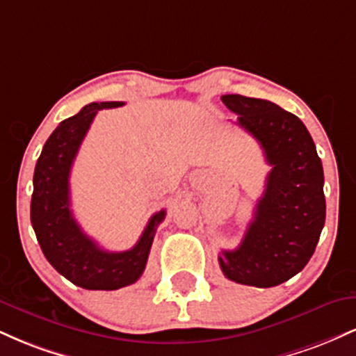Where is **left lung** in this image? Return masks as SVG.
Masks as SVG:
<instances>
[{
  "mask_svg": "<svg viewBox=\"0 0 356 356\" xmlns=\"http://www.w3.org/2000/svg\"><path fill=\"white\" fill-rule=\"evenodd\" d=\"M238 125L259 142L273 167L254 218L236 249L222 251L227 280L271 288L303 269L325 226L323 165L303 122L276 104L243 95H222Z\"/></svg>",
  "mask_w": 356,
  "mask_h": 356,
  "instance_id": "1",
  "label": "left lung"
}]
</instances>
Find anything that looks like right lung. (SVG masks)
<instances>
[{"instance_id":"obj_1","label":"right lung","mask_w":356,"mask_h":356,"mask_svg":"<svg viewBox=\"0 0 356 356\" xmlns=\"http://www.w3.org/2000/svg\"><path fill=\"white\" fill-rule=\"evenodd\" d=\"M120 105L124 102H93L76 115L60 122L43 145L35 167L31 224L36 239L48 263L85 289L112 291L136 283L145 269L155 229L165 218V211L155 212L136 246L120 252L102 249L73 218L70 172L81 140L99 110Z\"/></svg>"}]
</instances>
